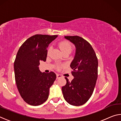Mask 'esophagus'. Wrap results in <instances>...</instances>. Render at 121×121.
Returning <instances> with one entry per match:
<instances>
[{
    "mask_svg": "<svg viewBox=\"0 0 121 121\" xmlns=\"http://www.w3.org/2000/svg\"><path fill=\"white\" fill-rule=\"evenodd\" d=\"M62 77V76L61 75H60V74H57L56 75L57 78H61Z\"/></svg>",
    "mask_w": 121,
    "mask_h": 121,
    "instance_id": "1",
    "label": "esophagus"
}]
</instances>
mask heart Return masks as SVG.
<instances>
[{"mask_svg": "<svg viewBox=\"0 0 121 121\" xmlns=\"http://www.w3.org/2000/svg\"><path fill=\"white\" fill-rule=\"evenodd\" d=\"M59 48L63 53H66V52H71V51L73 50V46L70 42L66 40H63L61 41V42H59L58 44ZM51 50V47H49L48 50V54H49L50 51ZM59 66H58V68H59Z\"/></svg>", "mask_w": 121, "mask_h": 121, "instance_id": "heart-1", "label": "heart"}]
</instances>
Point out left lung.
<instances>
[{
	"instance_id": "obj_1",
	"label": "left lung",
	"mask_w": 121,
	"mask_h": 121,
	"mask_svg": "<svg viewBox=\"0 0 121 121\" xmlns=\"http://www.w3.org/2000/svg\"><path fill=\"white\" fill-rule=\"evenodd\" d=\"M75 44L76 54L70 64L74 78L62 87L63 97L75 106L83 105L91 97L98 78V61L92 47L87 41L78 36H65Z\"/></svg>"
}]
</instances>
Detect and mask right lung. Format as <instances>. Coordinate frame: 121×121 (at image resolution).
I'll return each instance as SVG.
<instances>
[{
    "label": "right lung",
    "instance_id": "obj_1",
    "mask_svg": "<svg viewBox=\"0 0 121 121\" xmlns=\"http://www.w3.org/2000/svg\"><path fill=\"white\" fill-rule=\"evenodd\" d=\"M58 35L37 34L20 47L14 63L17 89L24 101L32 106L42 105L48 99L49 90L56 77L53 71L42 73L38 65L46 60L48 44Z\"/></svg>",
    "mask_w": 121,
    "mask_h": 121
}]
</instances>
